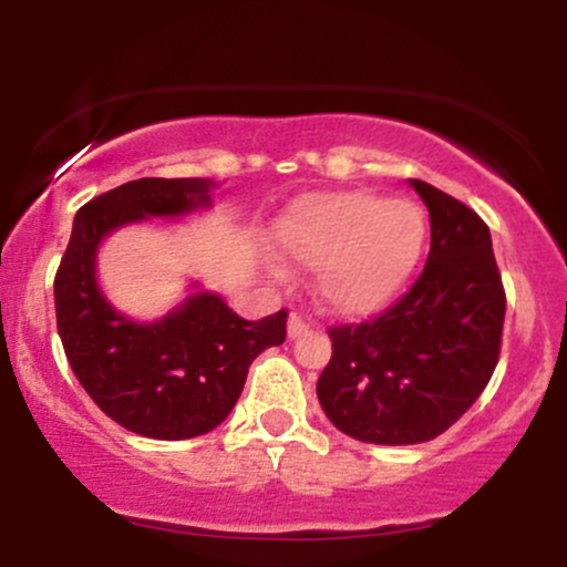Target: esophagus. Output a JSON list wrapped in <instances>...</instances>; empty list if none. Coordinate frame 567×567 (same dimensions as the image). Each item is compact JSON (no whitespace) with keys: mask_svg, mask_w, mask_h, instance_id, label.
I'll return each mask as SVG.
<instances>
[{"mask_svg":"<svg viewBox=\"0 0 567 567\" xmlns=\"http://www.w3.org/2000/svg\"><path fill=\"white\" fill-rule=\"evenodd\" d=\"M306 333H311V322L306 320V317L298 315V311H292L290 320H288V336L290 338H301Z\"/></svg>","mask_w":567,"mask_h":567,"instance_id":"esophagus-1","label":"esophagus"}]
</instances>
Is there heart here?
Returning a JSON list of instances; mask_svg holds the SVG:
<instances>
[{
	"label": "heart",
	"instance_id": "obj_1",
	"mask_svg": "<svg viewBox=\"0 0 567 567\" xmlns=\"http://www.w3.org/2000/svg\"><path fill=\"white\" fill-rule=\"evenodd\" d=\"M429 224L410 199L373 192L309 194L275 226L292 261L317 266V290L341 315H373L392 303L424 256Z\"/></svg>",
	"mask_w": 567,
	"mask_h": 567
}]
</instances>
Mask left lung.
<instances>
[{
	"instance_id": "1",
	"label": "left lung",
	"mask_w": 567,
	"mask_h": 567,
	"mask_svg": "<svg viewBox=\"0 0 567 567\" xmlns=\"http://www.w3.org/2000/svg\"><path fill=\"white\" fill-rule=\"evenodd\" d=\"M432 220L413 288L375 320L330 328L317 381L336 429L373 445H415L451 429L496 370L506 292L485 220L451 194L410 181Z\"/></svg>"
}]
</instances>
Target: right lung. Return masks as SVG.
<instances>
[{
  "label": "right lung",
  "mask_w": 567,
  "mask_h": 567,
  "mask_svg": "<svg viewBox=\"0 0 567 567\" xmlns=\"http://www.w3.org/2000/svg\"><path fill=\"white\" fill-rule=\"evenodd\" d=\"M213 181L141 178L80 207L55 275L58 336L84 392L109 419L152 440L213 432L243 394L247 368L288 333V311L250 322L216 292H192L157 322H135L95 279L103 237L146 218L210 207Z\"/></svg>",
  "instance_id": "right-lung-1"
}]
</instances>
